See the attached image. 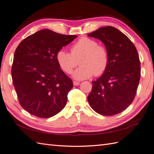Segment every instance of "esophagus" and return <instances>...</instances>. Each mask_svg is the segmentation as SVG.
I'll list each match as a JSON object with an SVG mask.
<instances>
[{
	"instance_id": "esophagus-1",
	"label": "esophagus",
	"mask_w": 154,
	"mask_h": 154,
	"mask_svg": "<svg viewBox=\"0 0 154 154\" xmlns=\"http://www.w3.org/2000/svg\"><path fill=\"white\" fill-rule=\"evenodd\" d=\"M80 84L79 82H77V81H73V85L74 86H77Z\"/></svg>"
}]
</instances>
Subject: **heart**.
<instances>
[{"label":"heart","instance_id":"heart-1","mask_svg":"<svg viewBox=\"0 0 154 154\" xmlns=\"http://www.w3.org/2000/svg\"><path fill=\"white\" fill-rule=\"evenodd\" d=\"M60 67L66 73L70 74L79 63L81 66L73 73L76 80H83L101 75L108 69L109 62L108 50L98 45L94 39L81 37L71 47V53L60 50L56 56Z\"/></svg>","mask_w":154,"mask_h":154}]
</instances>
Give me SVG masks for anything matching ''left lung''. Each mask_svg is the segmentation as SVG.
Returning <instances> with one entry per match:
<instances>
[{
	"mask_svg": "<svg viewBox=\"0 0 154 154\" xmlns=\"http://www.w3.org/2000/svg\"><path fill=\"white\" fill-rule=\"evenodd\" d=\"M88 36L100 39L109 55L108 69L92 82L88 103L99 114L116 115L130 106L137 93L140 78L137 50L125 35L112 26L99 28Z\"/></svg>",
	"mask_w": 154,
	"mask_h": 154,
	"instance_id": "obj_1",
	"label": "left lung"
}]
</instances>
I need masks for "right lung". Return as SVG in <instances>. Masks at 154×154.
Instances as JSON below:
<instances>
[{
    "label": "right lung",
    "instance_id": "obj_1",
    "mask_svg": "<svg viewBox=\"0 0 154 154\" xmlns=\"http://www.w3.org/2000/svg\"><path fill=\"white\" fill-rule=\"evenodd\" d=\"M77 37L42 29L21 41L12 67L13 84L21 107L41 118L56 115L66 105L72 80L60 69L56 54Z\"/></svg>",
    "mask_w": 154,
    "mask_h": 154
}]
</instances>
